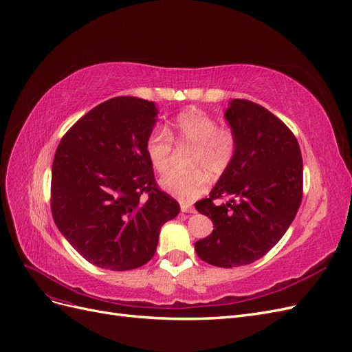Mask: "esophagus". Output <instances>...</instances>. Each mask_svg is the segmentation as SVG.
I'll return each instance as SVG.
<instances>
[{
  "label": "esophagus",
  "instance_id": "esophagus-1",
  "mask_svg": "<svg viewBox=\"0 0 352 352\" xmlns=\"http://www.w3.org/2000/svg\"><path fill=\"white\" fill-rule=\"evenodd\" d=\"M180 211H182V212H195L194 207L189 206L188 202H180Z\"/></svg>",
  "mask_w": 352,
  "mask_h": 352
}]
</instances>
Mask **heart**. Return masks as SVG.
<instances>
[{
	"instance_id": "1",
	"label": "heart",
	"mask_w": 352,
	"mask_h": 352,
	"mask_svg": "<svg viewBox=\"0 0 352 352\" xmlns=\"http://www.w3.org/2000/svg\"><path fill=\"white\" fill-rule=\"evenodd\" d=\"M173 140L177 145L194 146L190 168L207 170L211 176L221 175L230 164L236 150V140L228 129H219L217 122L207 113L189 109L180 113L167 126V131L155 129L145 141V153L158 173H166L173 153ZM202 170L188 175L170 173L160 180L167 194L180 199H195L204 192L208 179Z\"/></svg>"
}]
</instances>
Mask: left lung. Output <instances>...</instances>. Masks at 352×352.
Here are the masks:
<instances>
[{
	"instance_id": "1",
	"label": "left lung",
	"mask_w": 352,
	"mask_h": 352,
	"mask_svg": "<svg viewBox=\"0 0 352 352\" xmlns=\"http://www.w3.org/2000/svg\"><path fill=\"white\" fill-rule=\"evenodd\" d=\"M225 120L236 150L210 198L195 204L214 225L195 251L206 263L230 269L261 258L291 226L302 198V157L287 126L258 104L232 100ZM226 195L228 203L212 202Z\"/></svg>"
}]
</instances>
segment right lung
Instances as JSON below:
<instances>
[{
  "label": "right lung",
  "instance_id": "1",
  "mask_svg": "<svg viewBox=\"0 0 352 352\" xmlns=\"http://www.w3.org/2000/svg\"><path fill=\"white\" fill-rule=\"evenodd\" d=\"M157 116L153 101L111 98L74 123L56 151L52 217L72 247L97 267H141L154 257L162 226L179 214L177 202L157 188L145 153Z\"/></svg>",
  "mask_w": 352,
  "mask_h": 352
}]
</instances>
